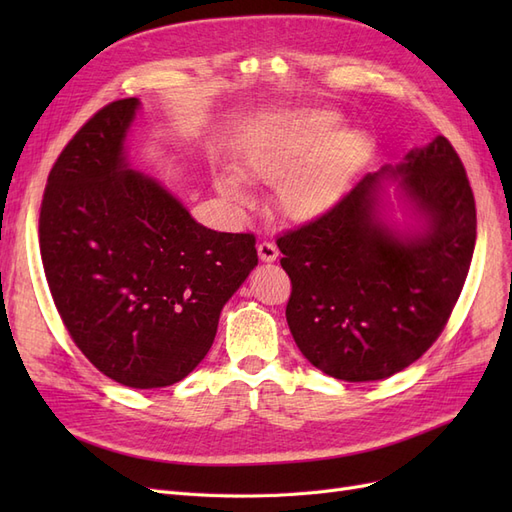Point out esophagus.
Returning <instances> with one entry per match:
<instances>
[{
  "instance_id": "1",
  "label": "esophagus",
  "mask_w": 512,
  "mask_h": 512,
  "mask_svg": "<svg viewBox=\"0 0 512 512\" xmlns=\"http://www.w3.org/2000/svg\"><path fill=\"white\" fill-rule=\"evenodd\" d=\"M258 256L262 262H273L277 256H280V250H277V245L271 241H260L258 243Z\"/></svg>"
}]
</instances>
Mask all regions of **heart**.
Listing matches in <instances>:
<instances>
[{"label":"heart","mask_w":512,"mask_h":512,"mask_svg":"<svg viewBox=\"0 0 512 512\" xmlns=\"http://www.w3.org/2000/svg\"><path fill=\"white\" fill-rule=\"evenodd\" d=\"M342 128L344 117L335 111L286 113L243 147L239 173L252 181H275L277 207L286 218H320L344 198L371 149L363 132ZM215 185L232 203L250 200L237 173H220Z\"/></svg>","instance_id":"heart-1"}]
</instances>
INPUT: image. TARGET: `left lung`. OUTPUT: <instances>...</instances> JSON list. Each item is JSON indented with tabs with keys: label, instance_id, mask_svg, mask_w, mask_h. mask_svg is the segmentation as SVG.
Masks as SVG:
<instances>
[{
	"label": "left lung",
	"instance_id": "8db88e82",
	"mask_svg": "<svg viewBox=\"0 0 512 512\" xmlns=\"http://www.w3.org/2000/svg\"><path fill=\"white\" fill-rule=\"evenodd\" d=\"M393 187L409 215H388ZM476 243V207L444 136L365 175L339 203L277 237L292 282L286 320L305 359L346 382L389 378L436 342Z\"/></svg>",
	"mask_w": 512,
	"mask_h": 512
}]
</instances>
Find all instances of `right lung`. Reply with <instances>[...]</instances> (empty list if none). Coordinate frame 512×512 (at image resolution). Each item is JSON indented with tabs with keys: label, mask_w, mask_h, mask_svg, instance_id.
<instances>
[{
	"label": "right lung",
	"mask_w": 512,
	"mask_h": 512,
	"mask_svg": "<svg viewBox=\"0 0 512 512\" xmlns=\"http://www.w3.org/2000/svg\"><path fill=\"white\" fill-rule=\"evenodd\" d=\"M138 98L104 106L51 168L40 254L57 312L104 376L160 389L205 359L222 307L258 265L254 235L198 224L130 168Z\"/></svg>",
	"instance_id": "right-lung-1"
}]
</instances>
